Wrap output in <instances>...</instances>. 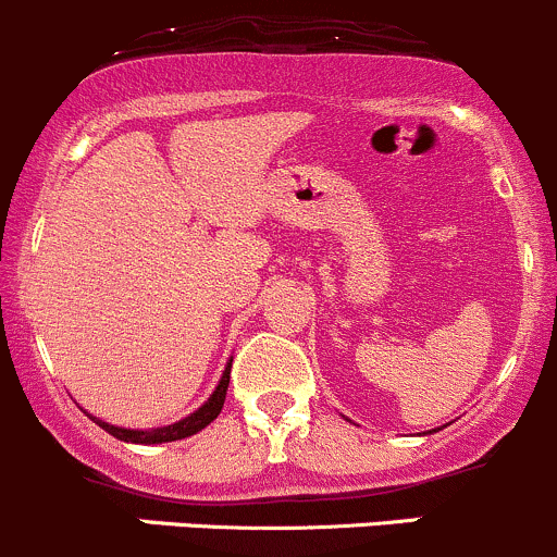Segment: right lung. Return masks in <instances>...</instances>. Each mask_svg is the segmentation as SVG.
<instances>
[{"label": "right lung", "instance_id": "obj_1", "mask_svg": "<svg viewBox=\"0 0 557 557\" xmlns=\"http://www.w3.org/2000/svg\"><path fill=\"white\" fill-rule=\"evenodd\" d=\"M233 364V362H231ZM231 364L225 367V372H222V381L220 386H216V392L211 394L209 403L203 407H198V410L193 412V416H187L185 421L180 423H171V426H163V429H152V432H134V429H120V426H109L104 421H94L99 423L104 432L112 434V437L117 440H125V443H139V445H154V443H174V440H185L190 437V434L200 432L203 426H209L211 421H214L216 416H220L222 405H225V394H227V383H231Z\"/></svg>", "mask_w": 557, "mask_h": 557}]
</instances>
